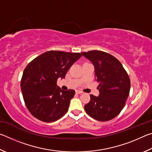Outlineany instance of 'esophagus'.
Instances as JSON below:
<instances>
[{
    "instance_id": "1",
    "label": "esophagus",
    "mask_w": 152,
    "mask_h": 152,
    "mask_svg": "<svg viewBox=\"0 0 152 152\" xmlns=\"http://www.w3.org/2000/svg\"><path fill=\"white\" fill-rule=\"evenodd\" d=\"M76 93H77V94H82V93H83V92L81 91H76Z\"/></svg>"
}]
</instances>
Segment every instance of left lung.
I'll list each match as a JSON object with an SVG mask.
<instances>
[{
    "instance_id": "1",
    "label": "left lung",
    "mask_w": 152,
    "mask_h": 152,
    "mask_svg": "<svg viewBox=\"0 0 152 152\" xmlns=\"http://www.w3.org/2000/svg\"><path fill=\"white\" fill-rule=\"evenodd\" d=\"M82 54L94 65V76L100 83L99 96L90 95L85 111L99 121L111 120L125 107L130 91L129 77L121 63L109 53L92 50Z\"/></svg>"
}]
</instances>
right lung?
I'll list each match as a JSON object with an SVG mask.
<instances>
[{
	"label": "right lung",
	"mask_w": 152,
	"mask_h": 152,
	"mask_svg": "<svg viewBox=\"0 0 152 152\" xmlns=\"http://www.w3.org/2000/svg\"><path fill=\"white\" fill-rule=\"evenodd\" d=\"M80 53L49 51L35 58L25 68L20 81L25 105L33 117L42 121H56L68 112L74 90L63 91L57 86L64 78Z\"/></svg>",
	"instance_id": "1"
}]
</instances>
